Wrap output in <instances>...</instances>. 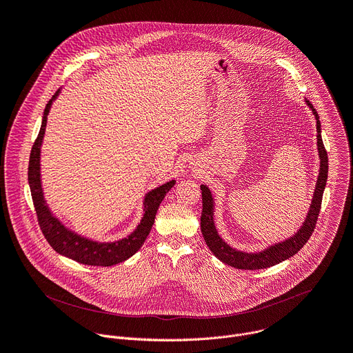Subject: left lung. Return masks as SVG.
I'll return each mask as SVG.
<instances>
[{"mask_svg": "<svg viewBox=\"0 0 353 353\" xmlns=\"http://www.w3.org/2000/svg\"><path fill=\"white\" fill-rule=\"evenodd\" d=\"M306 102L313 110V114L316 116V120H317V146H319V155H320V174L317 179V185L314 190V195L312 199V205L306 216V221L294 236L289 237L285 241L276 243L268 247L267 250L260 251V253H243V251L232 248L228 243L222 240V237L216 232V228L214 223V199H212L211 191L208 190L207 185H201V191H203L201 232H203L204 240L214 253V256L230 267H234L237 270L253 271V270H263V268H268L275 264H279L293 257L297 251L307 243L312 233L314 232L319 214L321 210L323 192H324L327 177H328V157H327V150L324 148L323 138H321V124L319 120L320 117L309 100H306Z\"/></svg>", "mask_w": 353, "mask_h": 353, "instance_id": "obj_1", "label": "left lung"}]
</instances>
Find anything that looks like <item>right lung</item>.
I'll use <instances>...</instances> for the list:
<instances>
[{"label":"right lung","mask_w":353,"mask_h":353,"mask_svg":"<svg viewBox=\"0 0 353 353\" xmlns=\"http://www.w3.org/2000/svg\"><path fill=\"white\" fill-rule=\"evenodd\" d=\"M60 92V90H59ZM59 92L48 100L46 105L41 127L39 131V135L32 146V152L29 158V168H28V180L30 185L32 199L34 211L37 215V222L40 226V230L43 232L46 240L52 245L59 254L65 256L77 263L85 264V265H96V267H112L119 263L125 261L131 256H134L137 251L143 244L146 236L149 234L152 225L155 222V216L158 212V208L163 201L166 192L174 185V180L165 183L163 185L149 191L145 195L143 201V218L141 219V223L137 226V229L128 236L121 240L113 241V243H97L93 240H89L86 237H82L71 230H68L53 214L50 212L48 207L46 205V201L43 196L41 183H40V146L41 139L46 130L47 123V114L50 112V106H52L53 100L59 94Z\"/></svg>","instance_id":"obj_1"}]
</instances>
